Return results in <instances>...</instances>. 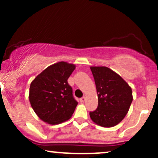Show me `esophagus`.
Returning a JSON list of instances; mask_svg holds the SVG:
<instances>
[{
    "label": "esophagus",
    "instance_id": "1",
    "mask_svg": "<svg viewBox=\"0 0 158 158\" xmlns=\"http://www.w3.org/2000/svg\"><path fill=\"white\" fill-rule=\"evenodd\" d=\"M85 97H81V99H80V102H85Z\"/></svg>",
    "mask_w": 158,
    "mask_h": 158
}]
</instances>
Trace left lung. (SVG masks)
Returning <instances> with one entry per match:
<instances>
[{
	"label": "left lung",
	"instance_id": "1",
	"mask_svg": "<svg viewBox=\"0 0 158 158\" xmlns=\"http://www.w3.org/2000/svg\"><path fill=\"white\" fill-rule=\"evenodd\" d=\"M98 96V107L90 112L94 123L105 128L124 119L133 100L131 88L119 74L104 66L90 67Z\"/></svg>",
	"mask_w": 158,
	"mask_h": 158
}]
</instances>
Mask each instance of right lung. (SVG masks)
<instances>
[{"label":"right lung","mask_w":158,"mask_h":158,"mask_svg":"<svg viewBox=\"0 0 158 158\" xmlns=\"http://www.w3.org/2000/svg\"><path fill=\"white\" fill-rule=\"evenodd\" d=\"M75 68V64L59 61L50 65L32 80L29 100L42 121L57 125L72 117L78 102L68 79Z\"/></svg>","instance_id":"obj_1"}]
</instances>
